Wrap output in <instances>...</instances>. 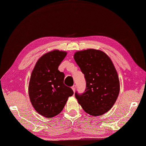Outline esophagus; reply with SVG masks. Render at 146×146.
I'll list each match as a JSON object with an SVG mask.
<instances>
[{
  "label": "esophagus",
  "mask_w": 146,
  "mask_h": 146,
  "mask_svg": "<svg viewBox=\"0 0 146 146\" xmlns=\"http://www.w3.org/2000/svg\"><path fill=\"white\" fill-rule=\"evenodd\" d=\"M72 90H73V91H76V85H73L72 86Z\"/></svg>",
  "instance_id": "34e87169"
}]
</instances>
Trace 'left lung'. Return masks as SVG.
<instances>
[{
    "mask_svg": "<svg viewBox=\"0 0 146 146\" xmlns=\"http://www.w3.org/2000/svg\"><path fill=\"white\" fill-rule=\"evenodd\" d=\"M74 60L85 76L86 89L75 96L84 111L98 116L112 108L119 93L118 75L112 61L104 52L89 48L75 53Z\"/></svg>",
    "mask_w": 146,
    "mask_h": 146,
    "instance_id": "8db88e82",
    "label": "left lung"
}]
</instances>
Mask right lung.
Listing matches in <instances>:
<instances>
[{
	"label": "right lung",
	"instance_id": "1",
	"mask_svg": "<svg viewBox=\"0 0 146 146\" xmlns=\"http://www.w3.org/2000/svg\"><path fill=\"white\" fill-rule=\"evenodd\" d=\"M67 52L54 50L43 55L35 64L31 75L29 94L35 110L47 118L62 111L74 92L64 84V74L58 66Z\"/></svg>",
	"mask_w": 146,
	"mask_h": 146
}]
</instances>
